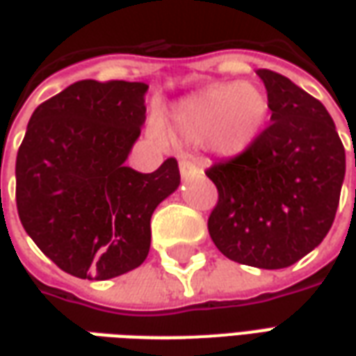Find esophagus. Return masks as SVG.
<instances>
[{"instance_id": "1", "label": "esophagus", "mask_w": 356, "mask_h": 356, "mask_svg": "<svg viewBox=\"0 0 356 356\" xmlns=\"http://www.w3.org/2000/svg\"><path fill=\"white\" fill-rule=\"evenodd\" d=\"M179 171H181V177L183 179H191L200 173V165L196 162H193V160H188V158H183V160L179 162Z\"/></svg>"}]
</instances>
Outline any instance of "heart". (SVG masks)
<instances>
[{"mask_svg": "<svg viewBox=\"0 0 356 356\" xmlns=\"http://www.w3.org/2000/svg\"><path fill=\"white\" fill-rule=\"evenodd\" d=\"M268 101L254 83H219L181 101L175 122L186 139L213 143L225 154H238L263 129Z\"/></svg>", "mask_w": 356, "mask_h": 356, "instance_id": "b5f03b06", "label": "heart"}]
</instances>
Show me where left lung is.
I'll return each instance as SVG.
<instances>
[{
  "label": "left lung",
  "instance_id": "8db88e82",
  "mask_svg": "<svg viewBox=\"0 0 356 356\" xmlns=\"http://www.w3.org/2000/svg\"><path fill=\"white\" fill-rule=\"evenodd\" d=\"M270 124L240 154L206 170L217 186L209 236L232 261L284 268L321 244L336 217L345 148L318 99L259 68Z\"/></svg>",
  "mask_w": 356,
  "mask_h": 356
}]
</instances>
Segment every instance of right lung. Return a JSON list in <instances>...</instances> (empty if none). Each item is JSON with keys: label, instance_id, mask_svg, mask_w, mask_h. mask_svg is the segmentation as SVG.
Masks as SVG:
<instances>
[{"label": "right lung", "instance_id": "add662e5", "mask_svg": "<svg viewBox=\"0 0 356 356\" xmlns=\"http://www.w3.org/2000/svg\"><path fill=\"white\" fill-rule=\"evenodd\" d=\"M140 81L81 80L42 102L17 154V209L35 246L78 278L137 268L150 217L181 183L175 158L152 173L125 165L145 124Z\"/></svg>", "mask_w": 356, "mask_h": 356}]
</instances>
